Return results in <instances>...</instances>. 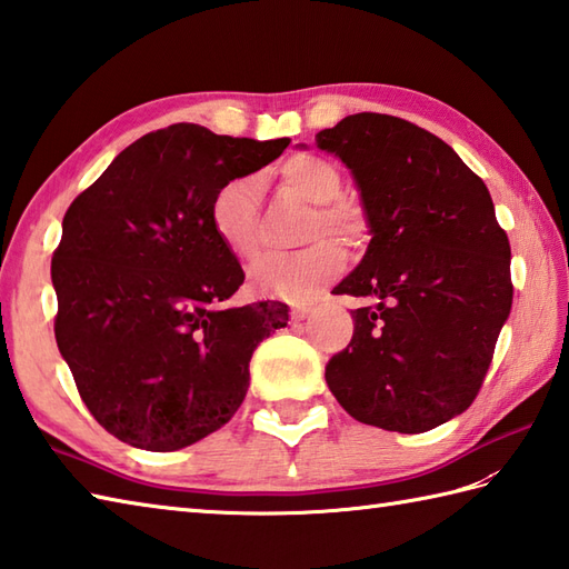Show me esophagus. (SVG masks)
I'll use <instances>...</instances> for the list:
<instances>
[{
  "mask_svg": "<svg viewBox=\"0 0 569 569\" xmlns=\"http://www.w3.org/2000/svg\"><path fill=\"white\" fill-rule=\"evenodd\" d=\"M310 316H312V308L310 306H296L293 312H291V322L300 325V322H306Z\"/></svg>",
  "mask_w": 569,
  "mask_h": 569,
  "instance_id": "obj_1",
  "label": "esophagus"
}]
</instances>
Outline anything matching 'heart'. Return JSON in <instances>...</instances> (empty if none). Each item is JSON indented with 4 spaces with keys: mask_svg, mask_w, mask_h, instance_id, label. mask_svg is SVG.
Segmentation results:
<instances>
[{
    "mask_svg": "<svg viewBox=\"0 0 569 569\" xmlns=\"http://www.w3.org/2000/svg\"><path fill=\"white\" fill-rule=\"evenodd\" d=\"M281 178L296 196L316 204L308 222V239L328 234L349 249L361 244L367 229L365 214L355 202L337 198L342 192V176L330 161L298 153L283 163ZM210 224L234 259L247 263L259 257L257 186L251 178H232L214 190ZM332 239H318L296 253H278L259 261L249 271L251 291L296 303L320 293L345 269V251Z\"/></svg>",
    "mask_w": 569,
    "mask_h": 569,
    "instance_id": "b5f03b06",
    "label": "heart"
}]
</instances>
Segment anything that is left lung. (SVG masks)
<instances>
[{
    "label": "left lung",
    "instance_id": "obj_1",
    "mask_svg": "<svg viewBox=\"0 0 569 569\" xmlns=\"http://www.w3.org/2000/svg\"><path fill=\"white\" fill-rule=\"evenodd\" d=\"M365 202L371 241L335 288L369 298L328 367L349 416L393 432H426L465 413L511 312V247L489 190L430 131L359 112L316 134Z\"/></svg>",
    "mask_w": 569,
    "mask_h": 569
}]
</instances>
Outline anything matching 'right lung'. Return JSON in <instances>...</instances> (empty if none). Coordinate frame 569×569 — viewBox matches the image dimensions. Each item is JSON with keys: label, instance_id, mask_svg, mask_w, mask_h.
Wrapping results in <instances>:
<instances>
[{"label": "right lung", "instance_id": "obj_1", "mask_svg": "<svg viewBox=\"0 0 569 569\" xmlns=\"http://www.w3.org/2000/svg\"><path fill=\"white\" fill-rule=\"evenodd\" d=\"M171 124L137 139L72 200L53 251L56 342L92 418L131 447L173 452L220 430L249 361L288 306H224L244 283L210 224L214 190L283 153Z\"/></svg>", "mask_w": 569, "mask_h": 569}]
</instances>
